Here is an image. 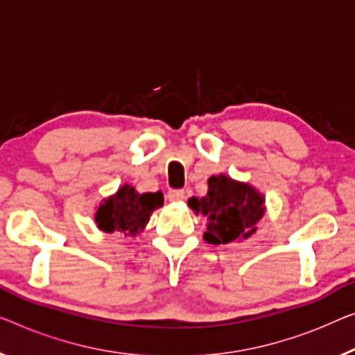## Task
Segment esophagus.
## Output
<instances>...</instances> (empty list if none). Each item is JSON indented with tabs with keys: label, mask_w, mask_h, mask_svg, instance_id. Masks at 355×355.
<instances>
[{
	"label": "esophagus",
	"mask_w": 355,
	"mask_h": 355,
	"mask_svg": "<svg viewBox=\"0 0 355 355\" xmlns=\"http://www.w3.org/2000/svg\"><path fill=\"white\" fill-rule=\"evenodd\" d=\"M167 199L171 200V202L183 200L184 199V191H183V189H171V191L167 193Z\"/></svg>",
	"instance_id": "34e87169"
}]
</instances>
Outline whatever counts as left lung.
<instances>
[{"mask_svg":"<svg viewBox=\"0 0 355 355\" xmlns=\"http://www.w3.org/2000/svg\"><path fill=\"white\" fill-rule=\"evenodd\" d=\"M207 183L204 198L188 200L189 209L207 220L204 241L220 245L248 239L266 214L264 196L250 183L237 182L225 173L211 175Z\"/></svg>","mask_w":355,"mask_h":355,"instance_id":"obj_1","label":"left lung"}]
</instances>
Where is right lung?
I'll list each match as a JSON object with an SVG mask.
<instances>
[{
	"label": "right lung",
	"mask_w": 355,
	"mask_h": 355,
	"mask_svg": "<svg viewBox=\"0 0 355 355\" xmlns=\"http://www.w3.org/2000/svg\"><path fill=\"white\" fill-rule=\"evenodd\" d=\"M162 204L164 196L161 191L139 193L125 183L98 204L94 220L100 231L135 237L146 228L151 214L162 207Z\"/></svg>",
	"instance_id": "1"
}]
</instances>
